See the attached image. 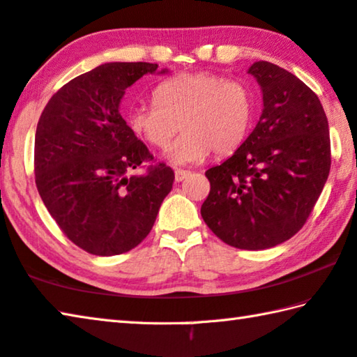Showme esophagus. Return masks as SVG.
<instances>
[{
  "label": "esophagus",
  "mask_w": 357,
  "mask_h": 357,
  "mask_svg": "<svg viewBox=\"0 0 357 357\" xmlns=\"http://www.w3.org/2000/svg\"><path fill=\"white\" fill-rule=\"evenodd\" d=\"M189 173L190 172L178 168V170H174V181H176V183H181V181H184L187 176H189Z\"/></svg>",
  "instance_id": "34e87169"
}]
</instances>
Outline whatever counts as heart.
Listing matches in <instances>:
<instances>
[{
	"mask_svg": "<svg viewBox=\"0 0 357 357\" xmlns=\"http://www.w3.org/2000/svg\"><path fill=\"white\" fill-rule=\"evenodd\" d=\"M253 94L244 82L211 72H184L159 83L154 102H138L128 113L130 129L149 146L168 151L176 165L202 164L213 153L236 151L249 134Z\"/></svg>",
	"mask_w": 357,
	"mask_h": 357,
	"instance_id": "1",
	"label": "heart"
}]
</instances>
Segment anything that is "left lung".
I'll use <instances>...</instances> for the list:
<instances>
[{"label":"left lung","instance_id":"obj_1","mask_svg":"<svg viewBox=\"0 0 357 357\" xmlns=\"http://www.w3.org/2000/svg\"><path fill=\"white\" fill-rule=\"evenodd\" d=\"M263 93L257 128L223 164L209 168L202 217L217 238L244 250L285 243L309 219L331 170L328 118L291 72L250 66Z\"/></svg>","mask_w":357,"mask_h":357}]
</instances>
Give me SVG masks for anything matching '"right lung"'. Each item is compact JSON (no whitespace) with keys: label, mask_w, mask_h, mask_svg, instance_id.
<instances>
[{"label":"right lung","mask_w":357,"mask_h":357,"mask_svg":"<svg viewBox=\"0 0 357 357\" xmlns=\"http://www.w3.org/2000/svg\"><path fill=\"white\" fill-rule=\"evenodd\" d=\"M155 70L151 63L100 64L66 83L39 118V195L66 236L93 255H119L140 244L173 187L165 164L129 176L154 157L119 113L126 89Z\"/></svg>","instance_id":"right-lung-1"}]
</instances>
